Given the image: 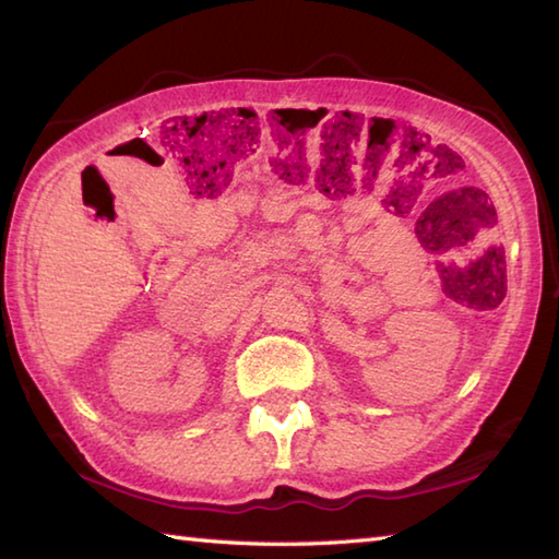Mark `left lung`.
<instances>
[{"instance_id":"obj_1","label":"left lung","mask_w":559,"mask_h":559,"mask_svg":"<svg viewBox=\"0 0 559 559\" xmlns=\"http://www.w3.org/2000/svg\"><path fill=\"white\" fill-rule=\"evenodd\" d=\"M456 182V180H454ZM452 182V186H454ZM472 190H479L481 195L489 200V205L493 210V227H496V207L491 198L486 195V190L476 188V186H464ZM438 190L442 186H435L428 198L438 195ZM456 296H460L462 302H466L469 308L476 310H491L499 308L501 300L506 298V259H503V249L496 245H486L481 251L474 253V259H469L462 266V278L452 283Z\"/></svg>"}]
</instances>
